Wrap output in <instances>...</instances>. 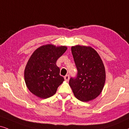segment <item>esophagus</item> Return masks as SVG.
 I'll return each mask as SVG.
<instances>
[{
    "label": "esophagus",
    "instance_id": "1",
    "mask_svg": "<svg viewBox=\"0 0 129 129\" xmlns=\"http://www.w3.org/2000/svg\"><path fill=\"white\" fill-rule=\"evenodd\" d=\"M64 79H65V80H66V81L69 80V79H70V76H69V75H66V76L64 77Z\"/></svg>",
    "mask_w": 129,
    "mask_h": 129
}]
</instances>
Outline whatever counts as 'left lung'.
<instances>
[{"label":"left lung","mask_w":129,"mask_h":129,"mask_svg":"<svg viewBox=\"0 0 129 129\" xmlns=\"http://www.w3.org/2000/svg\"><path fill=\"white\" fill-rule=\"evenodd\" d=\"M77 74L71 77L69 84L77 99L93 100L102 92L105 81V70L101 57L95 50L83 46L71 48Z\"/></svg>","instance_id":"left-lung-1"}]
</instances>
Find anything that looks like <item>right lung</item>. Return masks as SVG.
Here are the masks:
<instances>
[{
	"instance_id": "obj_1",
	"label": "right lung",
	"mask_w": 129,
	"mask_h": 129,
	"mask_svg": "<svg viewBox=\"0 0 129 129\" xmlns=\"http://www.w3.org/2000/svg\"><path fill=\"white\" fill-rule=\"evenodd\" d=\"M67 49L66 46L47 45L34 52L24 71L25 84L33 94L42 99L55 94L64 80L59 75L60 69L56 66V61Z\"/></svg>"
}]
</instances>
